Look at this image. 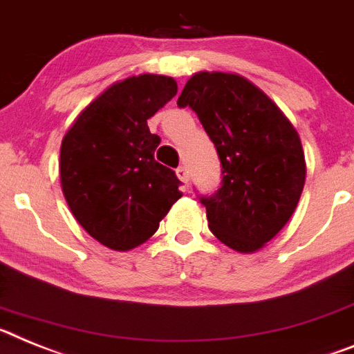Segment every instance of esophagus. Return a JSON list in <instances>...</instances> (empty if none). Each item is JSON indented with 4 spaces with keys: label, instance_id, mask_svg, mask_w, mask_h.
Returning a JSON list of instances; mask_svg holds the SVG:
<instances>
[{
    "label": "esophagus",
    "instance_id": "esophagus-1",
    "mask_svg": "<svg viewBox=\"0 0 354 354\" xmlns=\"http://www.w3.org/2000/svg\"><path fill=\"white\" fill-rule=\"evenodd\" d=\"M176 176H178V180L183 181V183H189V180H190L189 171H187V167H183V165H180V167L176 169Z\"/></svg>",
    "mask_w": 354,
    "mask_h": 354
}]
</instances>
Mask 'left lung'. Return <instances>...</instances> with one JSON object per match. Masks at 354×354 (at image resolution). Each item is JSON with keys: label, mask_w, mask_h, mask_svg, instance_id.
<instances>
[{"label": "left lung", "mask_w": 354, "mask_h": 354, "mask_svg": "<svg viewBox=\"0 0 354 354\" xmlns=\"http://www.w3.org/2000/svg\"><path fill=\"white\" fill-rule=\"evenodd\" d=\"M194 110L221 160V189L199 196L212 233L239 253H253L290 219L306 178L299 135L250 80L196 73L178 97Z\"/></svg>", "instance_id": "left-lung-1"}]
</instances>
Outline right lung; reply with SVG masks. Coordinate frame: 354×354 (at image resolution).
I'll use <instances>...</instances> for the list:
<instances>
[{"label": "right lung", "instance_id": "right-lung-1", "mask_svg": "<svg viewBox=\"0 0 354 354\" xmlns=\"http://www.w3.org/2000/svg\"><path fill=\"white\" fill-rule=\"evenodd\" d=\"M171 76L140 75L110 85L64 135L60 181L82 228L115 251L133 250L158 230L181 198L173 169L158 164L153 118L176 96Z\"/></svg>", "mask_w": 354, "mask_h": 354}]
</instances>
